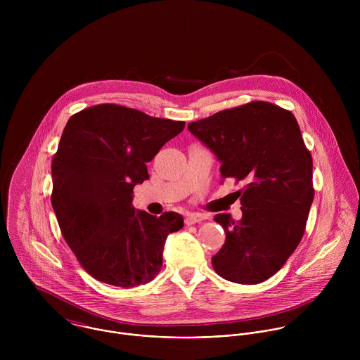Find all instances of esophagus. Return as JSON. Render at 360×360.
Segmentation results:
<instances>
[{
	"mask_svg": "<svg viewBox=\"0 0 360 360\" xmlns=\"http://www.w3.org/2000/svg\"><path fill=\"white\" fill-rule=\"evenodd\" d=\"M206 214L204 213H188L186 216V224H194V223H200L202 220H205Z\"/></svg>",
	"mask_w": 360,
	"mask_h": 360,
	"instance_id": "1",
	"label": "esophagus"
}]
</instances>
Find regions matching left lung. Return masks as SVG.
<instances>
[{"mask_svg":"<svg viewBox=\"0 0 360 360\" xmlns=\"http://www.w3.org/2000/svg\"><path fill=\"white\" fill-rule=\"evenodd\" d=\"M220 162L223 180L245 184L238 191L243 217L214 216L226 243L212 257L213 269L238 284H259L276 274L305 233L314 190L313 160L290 110L263 101L226 109L188 124Z\"/></svg>","mask_w":360,"mask_h":360,"instance_id":"8db88e82","label":"left lung"}]
</instances>
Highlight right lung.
Segmentation results:
<instances>
[{
  "mask_svg": "<svg viewBox=\"0 0 360 360\" xmlns=\"http://www.w3.org/2000/svg\"><path fill=\"white\" fill-rule=\"evenodd\" d=\"M186 123L101 103L73 115L51 165V204L62 236L84 270L105 284L131 288L154 280L176 212L156 217L131 205L148 180L147 162Z\"/></svg>",
  "mask_w": 360,
  "mask_h": 360,
  "instance_id": "obj_1",
  "label": "right lung"
}]
</instances>
